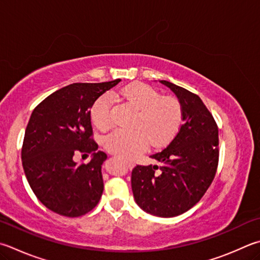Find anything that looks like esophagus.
I'll use <instances>...</instances> for the list:
<instances>
[{
	"label": "esophagus",
	"mask_w": 260,
	"mask_h": 260,
	"mask_svg": "<svg viewBox=\"0 0 260 260\" xmlns=\"http://www.w3.org/2000/svg\"><path fill=\"white\" fill-rule=\"evenodd\" d=\"M126 166H127V167H128L129 169H132V168H133V166H134V165H133V164H132L131 161H126Z\"/></svg>",
	"instance_id": "esophagus-1"
}]
</instances>
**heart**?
<instances>
[{
    "label": "heart",
    "mask_w": 260,
    "mask_h": 260,
    "mask_svg": "<svg viewBox=\"0 0 260 260\" xmlns=\"http://www.w3.org/2000/svg\"><path fill=\"white\" fill-rule=\"evenodd\" d=\"M139 110L136 129H115L108 134L103 144L112 154L134 159L152 145H162L174 138L182 122V108L173 96H161L157 89L143 83L131 84L114 93ZM114 98L110 93L99 96L91 108V118L99 129H108L114 122Z\"/></svg>",
    "instance_id": "b5f03b06"
}]
</instances>
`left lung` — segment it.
Listing matches in <instances>:
<instances>
[{
    "label": "left lung",
    "instance_id": "obj_1",
    "mask_svg": "<svg viewBox=\"0 0 260 260\" xmlns=\"http://www.w3.org/2000/svg\"><path fill=\"white\" fill-rule=\"evenodd\" d=\"M182 108L183 124L172 142L151 155L158 165L132 171L136 204L159 217H175L191 209L208 190L218 166V127L197 94L167 81Z\"/></svg>",
    "mask_w": 260,
    "mask_h": 260
}]
</instances>
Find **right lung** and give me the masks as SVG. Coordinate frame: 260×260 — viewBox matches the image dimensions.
Listing matches in <instances>:
<instances>
[{"label": "right lung", "mask_w": 260, "mask_h": 260, "mask_svg": "<svg viewBox=\"0 0 260 260\" xmlns=\"http://www.w3.org/2000/svg\"><path fill=\"white\" fill-rule=\"evenodd\" d=\"M120 82L74 83L37 106L28 121L21 159L27 181L46 208L79 217L95 207L103 192L101 166L107 154L92 138L94 101ZM92 154L88 164L73 161L75 154Z\"/></svg>", "instance_id": "add662e5"}]
</instances>
